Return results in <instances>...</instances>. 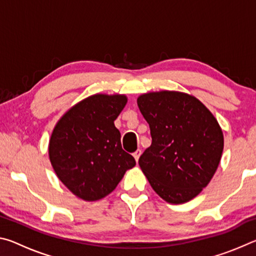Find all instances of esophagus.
I'll list each match as a JSON object with an SVG mask.
<instances>
[{"label": "esophagus", "mask_w": 256, "mask_h": 256, "mask_svg": "<svg viewBox=\"0 0 256 256\" xmlns=\"http://www.w3.org/2000/svg\"><path fill=\"white\" fill-rule=\"evenodd\" d=\"M140 156H141V150L140 149H138V150H136L133 152V157L136 158V162H138V158H140Z\"/></svg>", "instance_id": "1"}]
</instances>
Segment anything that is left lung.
Here are the masks:
<instances>
[{"mask_svg":"<svg viewBox=\"0 0 256 256\" xmlns=\"http://www.w3.org/2000/svg\"><path fill=\"white\" fill-rule=\"evenodd\" d=\"M152 144L138 159L158 196L172 204L188 202L210 183L224 150L214 114L192 94L162 90L138 97Z\"/></svg>","mask_w":256,"mask_h":256,"instance_id":"8db88e82","label":"left lung"}]
</instances>
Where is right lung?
<instances>
[{
  "mask_svg": "<svg viewBox=\"0 0 256 256\" xmlns=\"http://www.w3.org/2000/svg\"><path fill=\"white\" fill-rule=\"evenodd\" d=\"M128 102L125 94H96L72 106L54 126L48 144L56 176L84 201L107 196L136 160L120 144L115 128Z\"/></svg>",
  "mask_w": 256,
  "mask_h": 256,
  "instance_id": "1",
  "label": "right lung"
}]
</instances>
